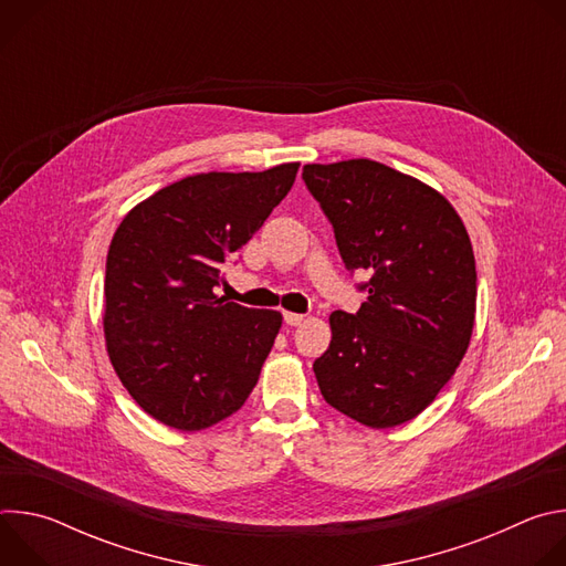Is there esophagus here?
<instances>
[{"label":"esophagus","instance_id":"1","mask_svg":"<svg viewBox=\"0 0 566 566\" xmlns=\"http://www.w3.org/2000/svg\"><path fill=\"white\" fill-rule=\"evenodd\" d=\"M284 322H286V325H291V327H297V325H302V322H304V315L302 313L284 311Z\"/></svg>","mask_w":566,"mask_h":566}]
</instances>
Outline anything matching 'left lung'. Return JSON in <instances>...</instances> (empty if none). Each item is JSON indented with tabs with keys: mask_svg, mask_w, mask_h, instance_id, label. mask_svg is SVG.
<instances>
[{
	"mask_svg": "<svg viewBox=\"0 0 566 566\" xmlns=\"http://www.w3.org/2000/svg\"><path fill=\"white\" fill-rule=\"evenodd\" d=\"M302 179L329 217L349 271L371 273L356 313L329 315L313 363L322 396L385 430L419 417L468 352L476 271L468 230L428 184L369 158L308 164Z\"/></svg>",
	"mask_w": 566,
	"mask_h": 566,
	"instance_id": "obj_1",
	"label": "left lung"
}]
</instances>
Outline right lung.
Here are the masks:
<instances>
[{
    "label": "right lung",
    "instance_id": "right-lung-1",
    "mask_svg": "<svg viewBox=\"0 0 566 566\" xmlns=\"http://www.w3.org/2000/svg\"><path fill=\"white\" fill-rule=\"evenodd\" d=\"M300 164L203 172L136 203L114 232L105 271L107 354L138 406L181 432L244 406L282 313L214 293L221 264L289 195Z\"/></svg>",
    "mask_w": 566,
    "mask_h": 566
}]
</instances>
